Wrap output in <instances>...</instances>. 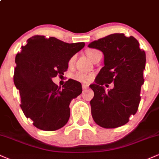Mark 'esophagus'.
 I'll return each mask as SVG.
<instances>
[{"label":"esophagus","instance_id":"1","mask_svg":"<svg viewBox=\"0 0 159 159\" xmlns=\"http://www.w3.org/2000/svg\"><path fill=\"white\" fill-rule=\"evenodd\" d=\"M88 88V85L87 84H82V89L83 90H86V89Z\"/></svg>","mask_w":159,"mask_h":159}]
</instances>
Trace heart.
<instances>
[{
	"label": "heart",
	"mask_w": 159,
	"mask_h": 159,
	"mask_svg": "<svg viewBox=\"0 0 159 159\" xmlns=\"http://www.w3.org/2000/svg\"><path fill=\"white\" fill-rule=\"evenodd\" d=\"M96 52H97V50H95V49H89V50L87 51V54L90 59H92L95 53ZM75 59H76L75 55L69 58V62H68L69 66H72L74 62L75 61ZM93 75H94L93 73H85V72H79L73 75L72 78H73V79L75 80V81L81 82V83H89V82L92 80V78H93Z\"/></svg>",
	"instance_id": "obj_1"
}]
</instances>
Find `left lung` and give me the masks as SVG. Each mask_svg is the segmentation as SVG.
<instances>
[{"mask_svg": "<svg viewBox=\"0 0 159 159\" xmlns=\"http://www.w3.org/2000/svg\"><path fill=\"white\" fill-rule=\"evenodd\" d=\"M90 48L102 51L105 66L91 84L94 96L90 101L91 114L95 123L105 129H114L126 124L131 115L138 111L140 88L143 84L145 52L133 36L113 34L90 43ZM113 82L115 87L106 91L103 85Z\"/></svg>", "mask_w": 159, "mask_h": 159, "instance_id": "1", "label": "left lung"}]
</instances>
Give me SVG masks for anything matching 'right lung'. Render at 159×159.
I'll use <instances>...</instances> for the list:
<instances>
[{"instance_id": "1", "label": "right lung", "mask_w": 159, "mask_h": 159, "mask_svg": "<svg viewBox=\"0 0 159 159\" xmlns=\"http://www.w3.org/2000/svg\"><path fill=\"white\" fill-rule=\"evenodd\" d=\"M84 45L36 35L29 38L16 54L13 80L19 90L20 107L37 129L55 131L68 122L69 104L81 93V84L69 79L61 88L52 78L63 75L69 58Z\"/></svg>"}]
</instances>
